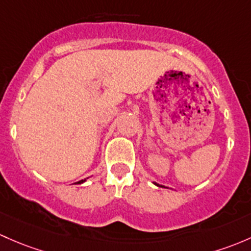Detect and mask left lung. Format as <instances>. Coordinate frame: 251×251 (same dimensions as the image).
<instances>
[{
	"label": "left lung",
	"mask_w": 251,
	"mask_h": 251,
	"mask_svg": "<svg viewBox=\"0 0 251 251\" xmlns=\"http://www.w3.org/2000/svg\"><path fill=\"white\" fill-rule=\"evenodd\" d=\"M155 184V185H157V186H161V188H165V186H162V185H159V184H157V183H154Z\"/></svg>",
	"instance_id": "1"
}]
</instances>
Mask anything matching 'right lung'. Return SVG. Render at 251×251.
Instances as JSON below:
<instances>
[{"instance_id": "add662e5", "label": "right lung", "mask_w": 251, "mask_h": 251, "mask_svg": "<svg viewBox=\"0 0 251 251\" xmlns=\"http://www.w3.org/2000/svg\"><path fill=\"white\" fill-rule=\"evenodd\" d=\"M86 180V179H81V180H79L78 181V184H81V183H84V181H85Z\"/></svg>"}]
</instances>
